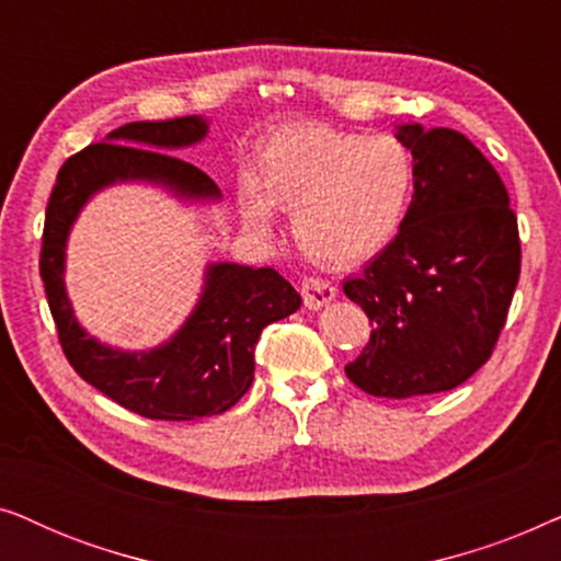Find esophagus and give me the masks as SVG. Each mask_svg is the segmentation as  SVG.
I'll return each mask as SVG.
<instances>
[{
	"instance_id": "1",
	"label": "esophagus",
	"mask_w": 561,
	"mask_h": 561,
	"mask_svg": "<svg viewBox=\"0 0 561 561\" xmlns=\"http://www.w3.org/2000/svg\"><path fill=\"white\" fill-rule=\"evenodd\" d=\"M334 298H336V288L329 280H321V278L304 280V304H306V309L319 311L321 306H327L329 301H334Z\"/></svg>"
}]
</instances>
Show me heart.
I'll use <instances>...</instances> for the list:
<instances>
[{"label": "heart", "instance_id": "obj_1", "mask_svg": "<svg viewBox=\"0 0 561 561\" xmlns=\"http://www.w3.org/2000/svg\"><path fill=\"white\" fill-rule=\"evenodd\" d=\"M413 160L388 135H355L321 125L275 133L260 156V175L242 186V219L273 232V209L294 211L298 248L313 263H365L393 240L409 211Z\"/></svg>", "mask_w": 561, "mask_h": 561}]
</instances>
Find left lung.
<instances>
[{"instance_id":"8db88e82","label":"left lung","mask_w":561,"mask_h":561,"mask_svg":"<svg viewBox=\"0 0 561 561\" xmlns=\"http://www.w3.org/2000/svg\"><path fill=\"white\" fill-rule=\"evenodd\" d=\"M413 196L396 240L344 280L373 321L347 378L378 398L444 393L493 355L520 273L516 214L488 158L449 127H396Z\"/></svg>"}]
</instances>
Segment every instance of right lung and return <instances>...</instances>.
Returning <instances> with one entry per match:
<instances>
[{
  "label": "right lung",
  "instance_id": "add662e5",
  "mask_svg": "<svg viewBox=\"0 0 561 561\" xmlns=\"http://www.w3.org/2000/svg\"><path fill=\"white\" fill-rule=\"evenodd\" d=\"M209 135L206 117L129 122L60 165L45 209L41 278L68 363L89 386L145 419L194 421L225 413L255 378V344L273 321L298 311L301 296L273 267L209 263L186 321L150 350H119L79 324L66 290V248L83 206L117 183H150L183 204H217L204 171L171 156Z\"/></svg>",
  "mask_w": 561,
  "mask_h": 561
}]
</instances>
